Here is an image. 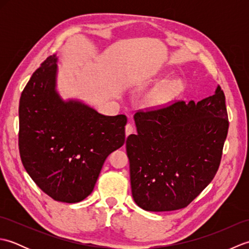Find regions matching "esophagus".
I'll return each mask as SVG.
<instances>
[{"label":"esophagus","instance_id":"obj_1","mask_svg":"<svg viewBox=\"0 0 249 249\" xmlns=\"http://www.w3.org/2000/svg\"><path fill=\"white\" fill-rule=\"evenodd\" d=\"M134 133V127H133V125L131 124H127L125 126V135L126 136H129L130 134H133Z\"/></svg>","mask_w":249,"mask_h":249}]
</instances>
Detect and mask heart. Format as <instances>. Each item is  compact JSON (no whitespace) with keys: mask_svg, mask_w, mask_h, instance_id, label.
I'll use <instances>...</instances> for the list:
<instances>
[{"mask_svg":"<svg viewBox=\"0 0 249 249\" xmlns=\"http://www.w3.org/2000/svg\"><path fill=\"white\" fill-rule=\"evenodd\" d=\"M182 89V82L179 80H173L163 83L161 87L155 89L146 98V103L150 106H158L165 103L172 95L178 93Z\"/></svg>","mask_w":249,"mask_h":249,"instance_id":"b5f03b06","label":"heart"}]
</instances>
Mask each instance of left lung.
Listing matches in <instances>:
<instances>
[{
    "instance_id": "8db88e82",
    "label": "left lung",
    "mask_w": 249,
    "mask_h": 249,
    "mask_svg": "<svg viewBox=\"0 0 249 249\" xmlns=\"http://www.w3.org/2000/svg\"><path fill=\"white\" fill-rule=\"evenodd\" d=\"M134 119L137 135L128 136L126 152L135 202L150 212L185 208L218 170L229 128L223 89L198 103L139 111Z\"/></svg>"
}]
</instances>
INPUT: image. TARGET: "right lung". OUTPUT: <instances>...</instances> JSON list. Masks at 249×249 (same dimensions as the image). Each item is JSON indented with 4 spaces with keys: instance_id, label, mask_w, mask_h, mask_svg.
Returning a JSON list of instances; mask_svg holds the SVG:
<instances>
[{
    "instance_id": "obj_1",
    "label": "right lung",
    "mask_w": 249,
    "mask_h": 249,
    "mask_svg": "<svg viewBox=\"0 0 249 249\" xmlns=\"http://www.w3.org/2000/svg\"><path fill=\"white\" fill-rule=\"evenodd\" d=\"M57 56L41 63L19 103V152L35 184L55 201L80 202L93 192L106 158L125 142L123 114L109 116L56 91Z\"/></svg>"
}]
</instances>
